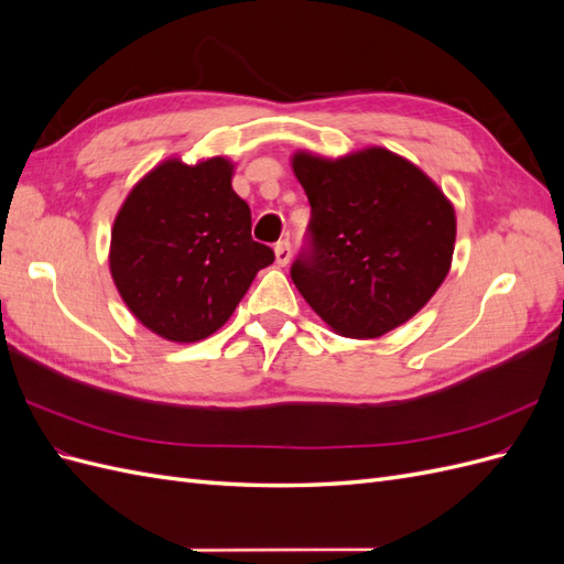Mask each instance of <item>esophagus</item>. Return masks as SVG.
<instances>
[{"mask_svg": "<svg viewBox=\"0 0 564 564\" xmlns=\"http://www.w3.org/2000/svg\"><path fill=\"white\" fill-rule=\"evenodd\" d=\"M289 259H292V242L280 240L275 245V261H278V265H286Z\"/></svg>", "mask_w": 564, "mask_h": 564, "instance_id": "esophagus-1", "label": "esophagus"}]
</instances>
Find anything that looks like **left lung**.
Returning <instances> with one entry per match:
<instances>
[{
	"mask_svg": "<svg viewBox=\"0 0 564 564\" xmlns=\"http://www.w3.org/2000/svg\"><path fill=\"white\" fill-rule=\"evenodd\" d=\"M294 174L311 202L292 280L336 334L377 338L416 315L445 282L456 218L419 166L369 148L340 160L308 152Z\"/></svg>",
	"mask_w": 564,
	"mask_h": 564,
	"instance_id": "left-lung-1",
	"label": "left lung"
}]
</instances>
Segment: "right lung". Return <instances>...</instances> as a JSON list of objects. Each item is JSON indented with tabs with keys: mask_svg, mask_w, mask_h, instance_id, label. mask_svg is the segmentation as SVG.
<instances>
[{
	"mask_svg": "<svg viewBox=\"0 0 564 564\" xmlns=\"http://www.w3.org/2000/svg\"><path fill=\"white\" fill-rule=\"evenodd\" d=\"M224 158L160 164L133 187L112 228L110 272L150 332L193 344L224 327L275 251L253 242L249 204Z\"/></svg>",
	"mask_w": 564,
	"mask_h": 564,
	"instance_id": "1",
	"label": "right lung"
}]
</instances>
